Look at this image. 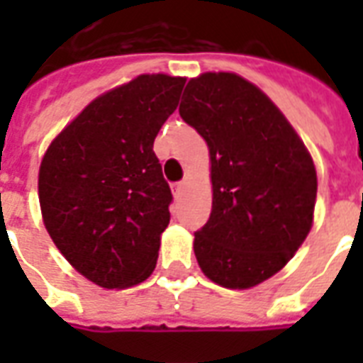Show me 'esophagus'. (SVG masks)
<instances>
[{"instance_id":"esophagus-1","label":"esophagus","mask_w":363,"mask_h":363,"mask_svg":"<svg viewBox=\"0 0 363 363\" xmlns=\"http://www.w3.org/2000/svg\"><path fill=\"white\" fill-rule=\"evenodd\" d=\"M184 186H186L184 182H177L175 186H173V194H175V198H181L182 192H184Z\"/></svg>"}]
</instances>
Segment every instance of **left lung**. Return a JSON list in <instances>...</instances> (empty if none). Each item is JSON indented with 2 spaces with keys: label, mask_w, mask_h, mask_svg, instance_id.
Segmentation results:
<instances>
[{
  "label": "left lung",
  "mask_w": 363,
  "mask_h": 363,
  "mask_svg": "<svg viewBox=\"0 0 363 363\" xmlns=\"http://www.w3.org/2000/svg\"><path fill=\"white\" fill-rule=\"evenodd\" d=\"M182 99V121L209 147L213 182L194 252L211 281L247 290L281 271L311 232L315 164L279 107L235 73L190 79Z\"/></svg>",
  "instance_id": "8db88e82"
}]
</instances>
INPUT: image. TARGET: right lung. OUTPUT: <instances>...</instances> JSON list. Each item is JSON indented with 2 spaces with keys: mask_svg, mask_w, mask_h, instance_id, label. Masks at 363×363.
I'll list each match as a JSON object with an SVG mask.
<instances>
[{
  "mask_svg": "<svg viewBox=\"0 0 363 363\" xmlns=\"http://www.w3.org/2000/svg\"><path fill=\"white\" fill-rule=\"evenodd\" d=\"M184 82L158 73L113 88L43 156L45 228L65 259L98 286H133L156 267L173 196L152 147Z\"/></svg>",
  "mask_w": 363,
  "mask_h": 363,
  "instance_id": "right-lung-1",
  "label": "right lung"
}]
</instances>
